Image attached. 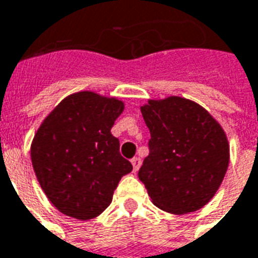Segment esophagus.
Here are the masks:
<instances>
[{"mask_svg": "<svg viewBox=\"0 0 258 258\" xmlns=\"http://www.w3.org/2000/svg\"><path fill=\"white\" fill-rule=\"evenodd\" d=\"M132 165H133V172H137V170L140 169V166H142V159L135 157L132 159Z\"/></svg>", "mask_w": 258, "mask_h": 258, "instance_id": "1", "label": "esophagus"}]
</instances>
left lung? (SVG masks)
Listing matches in <instances>:
<instances>
[{"label":"left lung","instance_id":"1","mask_svg":"<svg viewBox=\"0 0 258 258\" xmlns=\"http://www.w3.org/2000/svg\"><path fill=\"white\" fill-rule=\"evenodd\" d=\"M140 110L151 139L139 178L154 205L174 214L204 208L228 168L223 127L204 107L178 96L148 100Z\"/></svg>","mask_w":258,"mask_h":258}]
</instances>
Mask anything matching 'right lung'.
Returning a JSON list of instances; mask_svg holds the SVG:
<instances>
[{
  "instance_id": "right-lung-1",
  "label": "right lung",
  "mask_w": 258,
  "mask_h": 258,
  "mask_svg": "<svg viewBox=\"0 0 258 258\" xmlns=\"http://www.w3.org/2000/svg\"><path fill=\"white\" fill-rule=\"evenodd\" d=\"M123 111L115 97L95 92L70 95L54 107L34 136L31 162L45 195L59 212L95 219L112 201L132 163L119 154L111 127Z\"/></svg>"
}]
</instances>
